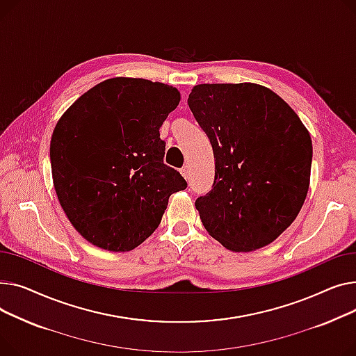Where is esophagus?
Here are the masks:
<instances>
[{"instance_id":"1","label":"esophagus","mask_w":356,"mask_h":356,"mask_svg":"<svg viewBox=\"0 0 356 356\" xmlns=\"http://www.w3.org/2000/svg\"><path fill=\"white\" fill-rule=\"evenodd\" d=\"M181 174H182V177H184L185 179H190V175H191L190 165H184L182 168H181Z\"/></svg>"}]
</instances>
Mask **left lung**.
Here are the masks:
<instances>
[{"instance_id": "left-lung-1", "label": "left lung", "mask_w": 356, "mask_h": 356, "mask_svg": "<svg viewBox=\"0 0 356 356\" xmlns=\"http://www.w3.org/2000/svg\"><path fill=\"white\" fill-rule=\"evenodd\" d=\"M188 106L216 161L211 191L195 201L208 234L233 252L275 241L307 195L312 139L305 124L280 96L254 83L198 85Z\"/></svg>"}]
</instances>
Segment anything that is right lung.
Here are the masks:
<instances>
[{"instance_id": "add662e5", "label": "right lung", "mask_w": 356, "mask_h": 356, "mask_svg": "<svg viewBox=\"0 0 356 356\" xmlns=\"http://www.w3.org/2000/svg\"><path fill=\"white\" fill-rule=\"evenodd\" d=\"M179 92L145 79H108L81 95L50 142L54 190L77 232L111 252H129L158 228L168 198L186 188L163 163V120Z\"/></svg>"}]
</instances>
